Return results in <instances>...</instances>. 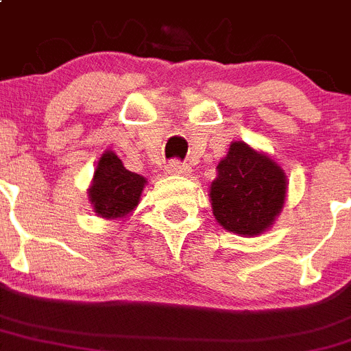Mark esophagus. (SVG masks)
Wrapping results in <instances>:
<instances>
[{
	"instance_id": "obj_1",
	"label": "esophagus",
	"mask_w": 351,
	"mask_h": 351,
	"mask_svg": "<svg viewBox=\"0 0 351 351\" xmlns=\"http://www.w3.org/2000/svg\"><path fill=\"white\" fill-rule=\"evenodd\" d=\"M193 171L191 166H187L185 162H180V160H171V162L166 166V175H178V176H185L189 173Z\"/></svg>"
}]
</instances>
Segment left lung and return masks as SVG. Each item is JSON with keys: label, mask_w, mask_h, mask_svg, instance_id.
Wrapping results in <instances>:
<instances>
[{"label": "left lung", "mask_w": 351, "mask_h": 351, "mask_svg": "<svg viewBox=\"0 0 351 351\" xmlns=\"http://www.w3.org/2000/svg\"><path fill=\"white\" fill-rule=\"evenodd\" d=\"M286 189V173L279 164L243 141H234L210 187L213 215L230 233L261 234L281 213Z\"/></svg>", "instance_id": "left-lung-1"}]
</instances>
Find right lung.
I'll return each instance as SVG.
<instances>
[{
	"label": "right lung",
	"mask_w": 351,
	"mask_h": 351,
	"mask_svg": "<svg viewBox=\"0 0 351 351\" xmlns=\"http://www.w3.org/2000/svg\"><path fill=\"white\" fill-rule=\"evenodd\" d=\"M146 178L125 169L114 152H104L88 189L93 212L104 219H123L139 203Z\"/></svg>",
	"instance_id": "add662e5"
}]
</instances>
